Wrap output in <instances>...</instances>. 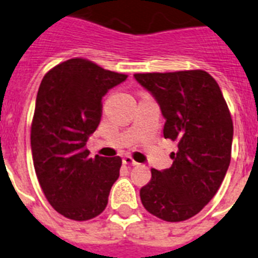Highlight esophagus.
Returning a JSON list of instances; mask_svg holds the SVG:
<instances>
[{"label":"esophagus","mask_w":258,"mask_h":258,"mask_svg":"<svg viewBox=\"0 0 258 258\" xmlns=\"http://www.w3.org/2000/svg\"><path fill=\"white\" fill-rule=\"evenodd\" d=\"M122 162L124 163V165H131V166H136V165H138V162H136V161L134 160L132 157H130V156H124V157H123Z\"/></svg>","instance_id":"34e87169"}]
</instances>
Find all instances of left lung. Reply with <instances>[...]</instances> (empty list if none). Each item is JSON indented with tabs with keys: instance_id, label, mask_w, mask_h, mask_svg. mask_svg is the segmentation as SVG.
I'll use <instances>...</instances> for the list:
<instances>
[{
	"instance_id": "left-lung-1",
	"label": "left lung",
	"mask_w": 258,
	"mask_h": 258,
	"mask_svg": "<svg viewBox=\"0 0 258 258\" xmlns=\"http://www.w3.org/2000/svg\"><path fill=\"white\" fill-rule=\"evenodd\" d=\"M166 119L163 136L178 145L171 167L152 169L140 189L148 212L180 222L196 216L217 194L231 160V114L218 83L207 71L135 74Z\"/></svg>"
}]
</instances>
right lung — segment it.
I'll return each instance as SVG.
<instances>
[{
	"label": "right lung",
	"mask_w": 258,
	"mask_h": 258,
	"mask_svg": "<svg viewBox=\"0 0 258 258\" xmlns=\"http://www.w3.org/2000/svg\"><path fill=\"white\" fill-rule=\"evenodd\" d=\"M126 79L83 58L42 78L31 126L33 166L46 200L66 218L88 221L106 208L122 158H91L86 144L101 120L102 97Z\"/></svg>",
	"instance_id": "add662e5"
}]
</instances>
